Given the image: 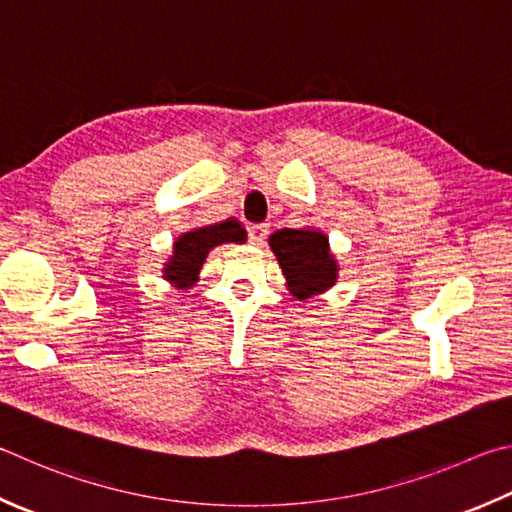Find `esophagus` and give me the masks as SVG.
I'll use <instances>...</instances> for the list:
<instances>
[{"instance_id": "34e87169", "label": "esophagus", "mask_w": 512, "mask_h": 512, "mask_svg": "<svg viewBox=\"0 0 512 512\" xmlns=\"http://www.w3.org/2000/svg\"><path fill=\"white\" fill-rule=\"evenodd\" d=\"M265 238H267V227H265V224H251V227H249L251 245H263Z\"/></svg>"}]
</instances>
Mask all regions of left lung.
I'll return each instance as SVG.
<instances>
[{"instance_id":"1","label":"left lung","mask_w":512,"mask_h":512,"mask_svg":"<svg viewBox=\"0 0 512 512\" xmlns=\"http://www.w3.org/2000/svg\"><path fill=\"white\" fill-rule=\"evenodd\" d=\"M270 247L281 265L285 285L294 299H310L333 288L339 265L324 231L279 229L270 236Z\"/></svg>"}]
</instances>
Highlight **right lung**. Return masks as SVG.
Returning <instances> with one entry per match:
<instances>
[{
    "label": "right lung",
    "mask_w": 512,
    "mask_h": 512,
    "mask_svg": "<svg viewBox=\"0 0 512 512\" xmlns=\"http://www.w3.org/2000/svg\"><path fill=\"white\" fill-rule=\"evenodd\" d=\"M247 240V231L236 218H227L206 227H197L177 236L173 242V254L161 267V279L168 281L177 290H188L200 281V270L209 256V251L227 242L242 245Z\"/></svg>",
    "instance_id": "1"
}]
</instances>
